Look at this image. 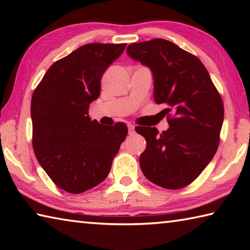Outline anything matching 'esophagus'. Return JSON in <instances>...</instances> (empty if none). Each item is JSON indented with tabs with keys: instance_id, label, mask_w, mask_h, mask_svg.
Wrapping results in <instances>:
<instances>
[{
	"instance_id": "obj_1",
	"label": "esophagus",
	"mask_w": 250,
	"mask_h": 250,
	"mask_svg": "<svg viewBox=\"0 0 250 250\" xmlns=\"http://www.w3.org/2000/svg\"><path fill=\"white\" fill-rule=\"evenodd\" d=\"M128 131H129V134L134 133V125H128Z\"/></svg>"
}]
</instances>
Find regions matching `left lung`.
I'll use <instances>...</instances> for the list:
<instances>
[{"instance_id": "1", "label": "left lung", "mask_w": 250, "mask_h": 250, "mask_svg": "<svg viewBox=\"0 0 250 250\" xmlns=\"http://www.w3.org/2000/svg\"><path fill=\"white\" fill-rule=\"evenodd\" d=\"M126 54L147 66L154 82V101L166 104L170 128L137 126L146 149L140 155L143 174L167 189L191 184L210 162L219 143L224 104L203 62L170 41L130 44Z\"/></svg>"}]
</instances>
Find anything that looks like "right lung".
Wrapping results in <instances>:
<instances>
[{"label": "right lung", "instance_id": "obj_1", "mask_svg": "<svg viewBox=\"0 0 250 250\" xmlns=\"http://www.w3.org/2000/svg\"><path fill=\"white\" fill-rule=\"evenodd\" d=\"M126 44L91 43L55 62L34 90L33 149L58 188L79 194L109 174L128 134L122 122L104 126L88 109L100 95V80Z\"/></svg>", "mask_w": 250, "mask_h": 250}]
</instances>
